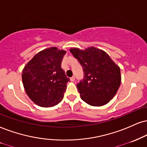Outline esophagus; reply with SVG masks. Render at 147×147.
<instances>
[{
    "instance_id": "esophagus-1",
    "label": "esophagus",
    "mask_w": 147,
    "mask_h": 147,
    "mask_svg": "<svg viewBox=\"0 0 147 147\" xmlns=\"http://www.w3.org/2000/svg\"><path fill=\"white\" fill-rule=\"evenodd\" d=\"M70 80L71 81V82H74V81L75 80V77H74V76H72L71 78H70Z\"/></svg>"
}]
</instances>
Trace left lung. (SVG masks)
Masks as SVG:
<instances>
[{
    "instance_id": "1",
    "label": "left lung",
    "mask_w": 147,
    "mask_h": 147,
    "mask_svg": "<svg viewBox=\"0 0 147 147\" xmlns=\"http://www.w3.org/2000/svg\"><path fill=\"white\" fill-rule=\"evenodd\" d=\"M69 50L84 71V79L77 84L81 99L93 106L108 104L121 85L120 67L106 52L95 47Z\"/></svg>"
}]
</instances>
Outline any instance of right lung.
<instances>
[{"instance_id": "add662e5", "label": "right lung", "mask_w": 147, "mask_h": 147, "mask_svg": "<svg viewBox=\"0 0 147 147\" xmlns=\"http://www.w3.org/2000/svg\"><path fill=\"white\" fill-rule=\"evenodd\" d=\"M66 51L51 47L34 56L23 69L22 78L25 91L37 106L48 108L63 99L69 78L61 68Z\"/></svg>"}]
</instances>
